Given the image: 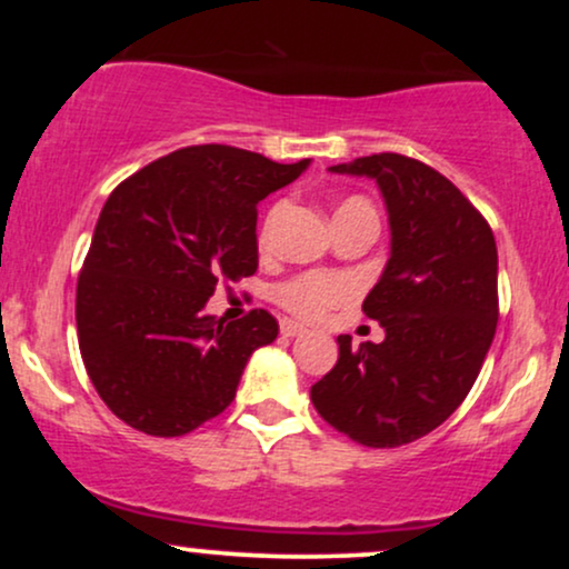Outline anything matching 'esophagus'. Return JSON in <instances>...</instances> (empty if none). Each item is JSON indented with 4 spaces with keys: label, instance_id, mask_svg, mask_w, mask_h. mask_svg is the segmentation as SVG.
I'll return each mask as SVG.
<instances>
[{
    "label": "esophagus",
    "instance_id": "1",
    "mask_svg": "<svg viewBox=\"0 0 569 569\" xmlns=\"http://www.w3.org/2000/svg\"><path fill=\"white\" fill-rule=\"evenodd\" d=\"M280 335H283V337H299V335H305V326L297 323V321H289V318H283V321H280Z\"/></svg>",
    "mask_w": 569,
    "mask_h": 569
}]
</instances>
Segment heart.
<instances>
[{"mask_svg": "<svg viewBox=\"0 0 569 569\" xmlns=\"http://www.w3.org/2000/svg\"><path fill=\"white\" fill-rule=\"evenodd\" d=\"M278 217V208H272L262 227V240L270 238L272 221ZM356 280L342 272H302L293 276L272 289V299L291 316L302 321H318L335 307L350 302L356 297Z\"/></svg>", "mask_w": 569, "mask_h": 569, "instance_id": "heart-1", "label": "heart"}]
</instances>
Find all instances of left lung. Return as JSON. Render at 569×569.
<instances>
[{
    "instance_id": "1",
    "label": "left lung",
    "mask_w": 569,
    "mask_h": 569,
    "mask_svg": "<svg viewBox=\"0 0 569 569\" xmlns=\"http://www.w3.org/2000/svg\"><path fill=\"white\" fill-rule=\"evenodd\" d=\"M380 184L390 259L363 312L380 345L339 335L335 369L310 388L318 415L363 447L390 449L439 428L466 401L498 326V246L447 176L382 152L331 168Z\"/></svg>"
}]
</instances>
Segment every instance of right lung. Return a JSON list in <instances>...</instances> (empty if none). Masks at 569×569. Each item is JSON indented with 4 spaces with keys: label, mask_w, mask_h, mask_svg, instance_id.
Segmentation results:
<instances>
[{
    "label": "right lung",
    "mask_w": 569,
    "mask_h": 569,
    "mask_svg": "<svg viewBox=\"0 0 569 569\" xmlns=\"http://www.w3.org/2000/svg\"><path fill=\"white\" fill-rule=\"evenodd\" d=\"M310 160L198 143L114 187L77 280V337L101 401L149 436H184L232 403L248 358L278 337L267 310L202 312L224 280L257 272V202Z\"/></svg>",
    "instance_id": "add662e5"
}]
</instances>
